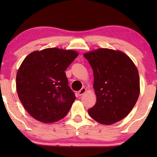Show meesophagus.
<instances>
[{
  "label": "esophagus",
  "instance_id": "esophagus-1",
  "mask_svg": "<svg viewBox=\"0 0 157 157\" xmlns=\"http://www.w3.org/2000/svg\"><path fill=\"white\" fill-rule=\"evenodd\" d=\"M86 89H85L84 87H83L82 89L80 90V91H78V94L79 96H81V95H83V94L84 93H86Z\"/></svg>",
  "mask_w": 157,
  "mask_h": 157
}]
</instances>
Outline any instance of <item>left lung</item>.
Returning a JSON list of instances; mask_svg holds the SVG:
<instances>
[{
  "instance_id": "left-lung-1",
  "label": "left lung",
  "mask_w": 157,
  "mask_h": 157,
  "mask_svg": "<svg viewBox=\"0 0 157 157\" xmlns=\"http://www.w3.org/2000/svg\"><path fill=\"white\" fill-rule=\"evenodd\" d=\"M94 71L96 103L88 110L92 119L110 125L123 119L134 108L140 87L137 68L121 51L99 48L83 55Z\"/></svg>"
}]
</instances>
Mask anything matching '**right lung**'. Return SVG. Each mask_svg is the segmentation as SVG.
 Segmentation results:
<instances>
[{"label": "right lung", "instance_id": "1", "mask_svg": "<svg viewBox=\"0 0 157 157\" xmlns=\"http://www.w3.org/2000/svg\"><path fill=\"white\" fill-rule=\"evenodd\" d=\"M56 48L34 51L23 60L16 75L20 101L31 117L44 123L63 119L76 99L65 71L78 56Z\"/></svg>", "mask_w": 157, "mask_h": 157}]
</instances>
